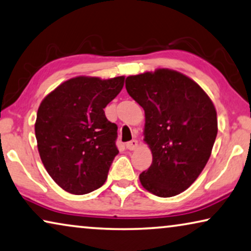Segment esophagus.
Instances as JSON below:
<instances>
[{"label":"esophagus","instance_id":"esophagus-1","mask_svg":"<svg viewBox=\"0 0 251 251\" xmlns=\"http://www.w3.org/2000/svg\"><path fill=\"white\" fill-rule=\"evenodd\" d=\"M138 147V142L137 140H132L128 143H126V148L129 150V151H133V150H135Z\"/></svg>","mask_w":251,"mask_h":251}]
</instances>
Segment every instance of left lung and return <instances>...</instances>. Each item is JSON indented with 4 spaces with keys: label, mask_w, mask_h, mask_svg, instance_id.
I'll return each instance as SVG.
<instances>
[{
    "label": "left lung",
    "mask_w": 251,
    "mask_h": 251,
    "mask_svg": "<svg viewBox=\"0 0 251 251\" xmlns=\"http://www.w3.org/2000/svg\"><path fill=\"white\" fill-rule=\"evenodd\" d=\"M128 95L145 113L144 141L152 164L142 186L159 197L176 196L196 180L211 156L218 119L214 104L192 78L159 69L126 77Z\"/></svg>",
    "instance_id": "1"
}]
</instances>
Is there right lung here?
I'll return each mask as SVG.
<instances>
[{
    "instance_id": "obj_1",
    "label": "right lung",
    "mask_w": 251,
    "mask_h": 251,
    "mask_svg": "<svg viewBox=\"0 0 251 251\" xmlns=\"http://www.w3.org/2000/svg\"><path fill=\"white\" fill-rule=\"evenodd\" d=\"M124 76H76L58 85L38 108L35 124L40 159L61 188L74 195L98 189L115 156L117 125L103 108L124 87Z\"/></svg>"
}]
</instances>
